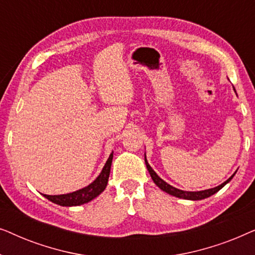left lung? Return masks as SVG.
Instances as JSON below:
<instances>
[{
	"label": "left lung",
	"mask_w": 255,
	"mask_h": 255,
	"mask_svg": "<svg viewBox=\"0 0 255 255\" xmlns=\"http://www.w3.org/2000/svg\"><path fill=\"white\" fill-rule=\"evenodd\" d=\"M145 163H146V167H147L148 172H149V175H151L153 182H154L156 186H158L160 189L166 191L167 194L169 195H173V196L175 197H179V198H183V200H191V201H198V200H204V198L207 197H210L211 195H214L217 193L218 190H221L223 187L225 186L226 183H229L230 181L233 176H235V174L231 177H229L228 180L225 181V182H223L222 184H219V186L215 187V188H211V189H207V190H201V191H184V190H181V189H177V188L170 186L167 182H165L161 177L158 176V174H156L154 170L152 169V167L148 165L147 160H146V156H145Z\"/></svg>",
	"instance_id": "left-lung-1"
}]
</instances>
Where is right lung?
<instances>
[{
    "mask_svg": "<svg viewBox=\"0 0 255 255\" xmlns=\"http://www.w3.org/2000/svg\"><path fill=\"white\" fill-rule=\"evenodd\" d=\"M113 153L110 154L109 159L107 160L102 172H101L100 175L96 177V180L90 183L89 186L82 188V189L73 191V193L64 194V195L43 194L44 197H46L47 200H50L55 204L62 205V207H75V205L88 203V202L94 200V198L99 196V195L106 189L108 184V179H109V175H110L111 162H113V156H114Z\"/></svg>",
    "mask_w": 255,
    "mask_h": 255,
    "instance_id": "right-lung-1",
    "label": "right lung"
}]
</instances>
